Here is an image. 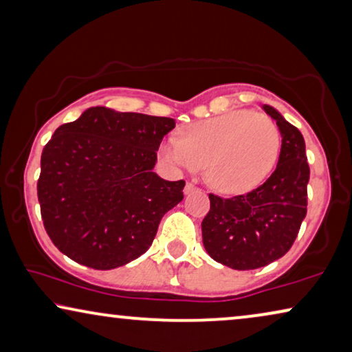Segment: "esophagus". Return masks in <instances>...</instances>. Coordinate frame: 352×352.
<instances>
[{
    "mask_svg": "<svg viewBox=\"0 0 352 352\" xmlns=\"http://www.w3.org/2000/svg\"><path fill=\"white\" fill-rule=\"evenodd\" d=\"M196 190H197V188L192 185V183H186L185 188H183V192H185V195H191V192L196 191Z\"/></svg>",
    "mask_w": 352,
    "mask_h": 352,
    "instance_id": "obj_1",
    "label": "esophagus"
}]
</instances>
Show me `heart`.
<instances>
[{
	"instance_id": "1",
	"label": "heart",
	"mask_w": 352,
	"mask_h": 352,
	"mask_svg": "<svg viewBox=\"0 0 352 352\" xmlns=\"http://www.w3.org/2000/svg\"><path fill=\"white\" fill-rule=\"evenodd\" d=\"M160 151L182 170L195 172L206 164V177L215 190L244 195L273 172L280 153V132L270 116L230 110L192 122L180 137H167Z\"/></svg>"
}]
</instances>
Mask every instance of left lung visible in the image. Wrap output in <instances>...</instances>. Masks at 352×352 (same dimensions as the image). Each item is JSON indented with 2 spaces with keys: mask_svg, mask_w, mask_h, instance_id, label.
<instances>
[{
  "mask_svg": "<svg viewBox=\"0 0 352 352\" xmlns=\"http://www.w3.org/2000/svg\"><path fill=\"white\" fill-rule=\"evenodd\" d=\"M282 137L276 170L256 190L223 199L209 195L210 210L202 220V242L212 258L228 268L247 271L279 260L290 250L308 206L309 166L305 138L271 105Z\"/></svg>",
  "mask_w": 352,
  "mask_h": 352,
  "instance_id": "left-lung-1",
  "label": "left lung"
}]
</instances>
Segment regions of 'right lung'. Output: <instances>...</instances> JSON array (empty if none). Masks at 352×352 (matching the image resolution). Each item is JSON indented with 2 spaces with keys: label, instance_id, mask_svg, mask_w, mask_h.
<instances>
[{
  "label": "right lung",
  "instance_id": "1",
  "mask_svg": "<svg viewBox=\"0 0 352 352\" xmlns=\"http://www.w3.org/2000/svg\"><path fill=\"white\" fill-rule=\"evenodd\" d=\"M172 118L92 107L54 132L41 155L38 201L54 245L94 270H115L150 249L185 182L156 174Z\"/></svg>",
  "mask_w": 352,
  "mask_h": 352
}]
</instances>
